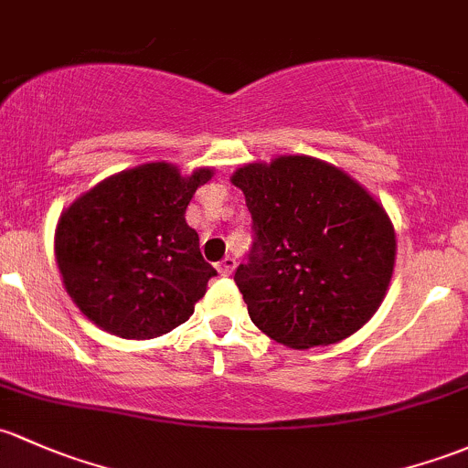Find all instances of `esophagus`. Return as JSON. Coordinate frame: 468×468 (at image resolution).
Segmentation results:
<instances>
[{"label": "esophagus", "instance_id": "obj_1", "mask_svg": "<svg viewBox=\"0 0 468 468\" xmlns=\"http://www.w3.org/2000/svg\"><path fill=\"white\" fill-rule=\"evenodd\" d=\"M235 264H238V262H235V258H230V255H226V258L221 260V262L218 264V271H219L221 275H230V273L235 271Z\"/></svg>", "mask_w": 468, "mask_h": 468}]
</instances>
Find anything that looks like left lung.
Returning a JSON list of instances; mask_svg holds the SVG:
<instances>
[{
  "label": "left lung",
  "instance_id": "obj_1",
  "mask_svg": "<svg viewBox=\"0 0 468 468\" xmlns=\"http://www.w3.org/2000/svg\"><path fill=\"white\" fill-rule=\"evenodd\" d=\"M253 244L235 271L250 321L293 350L332 346L372 318L395 267L386 210L352 176L312 156L233 175Z\"/></svg>",
  "mask_w": 468,
  "mask_h": 468
}]
</instances>
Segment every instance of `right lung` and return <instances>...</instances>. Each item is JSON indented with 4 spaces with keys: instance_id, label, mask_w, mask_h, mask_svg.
I'll use <instances>...</instances> for the list:
<instances>
[{
    "instance_id": "add662e5",
    "label": "right lung",
    "mask_w": 468,
    "mask_h": 468,
    "mask_svg": "<svg viewBox=\"0 0 468 468\" xmlns=\"http://www.w3.org/2000/svg\"><path fill=\"white\" fill-rule=\"evenodd\" d=\"M213 170L181 176L145 164L110 176L62 213L56 260L69 296L90 321L122 338H154L188 321L218 271L186 224Z\"/></svg>"
}]
</instances>
